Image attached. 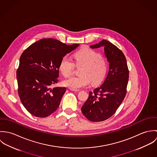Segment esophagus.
Masks as SVG:
<instances>
[{
	"mask_svg": "<svg viewBox=\"0 0 157 157\" xmlns=\"http://www.w3.org/2000/svg\"><path fill=\"white\" fill-rule=\"evenodd\" d=\"M71 90H72V91H74V92H78V91H79V90H74V89H71Z\"/></svg>",
	"mask_w": 157,
	"mask_h": 157,
	"instance_id": "esophagus-1",
	"label": "esophagus"
}]
</instances>
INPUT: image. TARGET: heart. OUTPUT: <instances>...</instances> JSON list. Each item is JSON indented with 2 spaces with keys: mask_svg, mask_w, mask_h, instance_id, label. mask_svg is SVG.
<instances>
[{
  "mask_svg": "<svg viewBox=\"0 0 157 157\" xmlns=\"http://www.w3.org/2000/svg\"><path fill=\"white\" fill-rule=\"evenodd\" d=\"M73 57L77 66H82L80 75L72 76L63 82L65 86L74 90H78L88 86L90 82L92 85L100 83L105 78L107 71V62L98 52L85 48L76 52ZM75 64L64 57L60 62L59 69L65 77L70 76L74 72Z\"/></svg>",
  "mask_w": 157,
  "mask_h": 157,
  "instance_id": "b5f03b06",
  "label": "heart"
}]
</instances>
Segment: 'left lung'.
<instances>
[{"label": "left lung", "instance_id": "1", "mask_svg": "<svg viewBox=\"0 0 157 157\" xmlns=\"http://www.w3.org/2000/svg\"><path fill=\"white\" fill-rule=\"evenodd\" d=\"M104 47L109 63L108 74L100 87L90 92L82 112L90 121H105L115 113L124 100L129 80V69L123 52L106 40L91 45V48Z\"/></svg>", "mask_w": 157, "mask_h": 157}]
</instances>
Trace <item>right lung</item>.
Masks as SVG:
<instances>
[{
    "mask_svg": "<svg viewBox=\"0 0 157 157\" xmlns=\"http://www.w3.org/2000/svg\"><path fill=\"white\" fill-rule=\"evenodd\" d=\"M78 46L43 39L23 52L17 70L18 94L23 105L31 114L46 117L59 108L67 88L51 89L49 86L58 82L62 58Z\"/></svg>",
    "mask_w": 157,
    "mask_h": 157,
    "instance_id": "add662e5",
    "label": "right lung"
}]
</instances>
